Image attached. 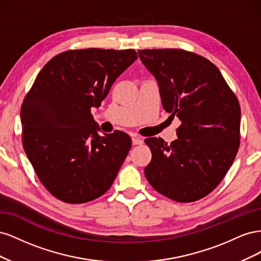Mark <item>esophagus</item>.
<instances>
[{"label":"esophagus","instance_id":"1","mask_svg":"<svg viewBox=\"0 0 261 261\" xmlns=\"http://www.w3.org/2000/svg\"><path fill=\"white\" fill-rule=\"evenodd\" d=\"M132 141H133V145H141L144 143L143 138H140V137H133Z\"/></svg>","mask_w":261,"mask_h":261}]
</instances>
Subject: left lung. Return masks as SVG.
I'll list each match as a JSON object with an SVG mask.
<instances>
[{"label":"left lung","instance_id":"1","mask_svg":"<svg viewBox=\"0 0 261 261\" xmlns=\"http://www.w3.org/2000/svg\"><path fill=\"white\" fill-rule=\"evenodd\" d=\"M159 85L165 111L181 124L177 139L145 140L152 159L145 175L155 191L178 202L210 194L231 168L240 147L241 108L219 68L180 49L139 50Z\"/></svg>","mask_w":261,"mask_h":261}]
</instances>
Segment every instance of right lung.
Here are the masks:
<instances>
[{
	"label": "right lung",
	"instance_id": "add662e5",
	"mask_svg": "<svg viewBox=\"0 0 261 261\" xmlns=\"http://www.w3.org/2000/svg\"><path fill=\"white\" fill-rule=\"evenodd\" d=\"M136 60L132 49L69 50L38 74L21 105L22 146L55 198L88 202L113 184L132 139L123 132L100 136L90 111Z\"/></svg>",
	"mask_w": 261,
	"mask_h": 261
}]
</instances>
